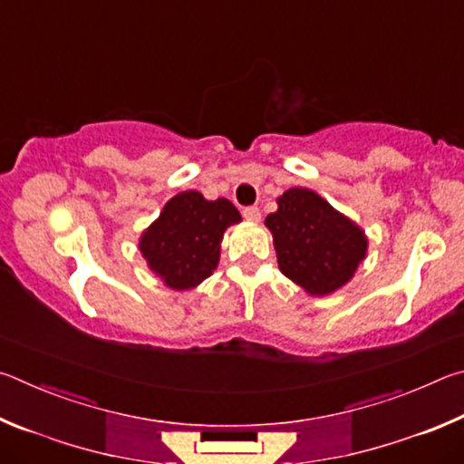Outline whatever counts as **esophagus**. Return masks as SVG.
Instances as JSON below:
<instances>
[{"label": "esophagus", "mask_w": 464, "mask_h": 464, "mask_svg": "<svg viewBox=\"0 0 464 464\" xmlns=\"http://www.w3.org/2000/svg\"><path fill=\"white\" fill-rule=\"evenodd\" d=\"M243 217H246L247 221H251V223H260L262 213H260V208H257V207H247V208H243Z\"/></svg>", "instance_id": "esophagus-1"}]
</instances>
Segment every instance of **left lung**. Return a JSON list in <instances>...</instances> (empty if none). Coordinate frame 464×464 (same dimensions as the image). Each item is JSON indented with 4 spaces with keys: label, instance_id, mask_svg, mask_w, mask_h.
Instances as JSON below:
<instances>
[{
    "label": "left lung",
    "instance_id": "1",
    "mask_svg": "<svg viewBox=\"0 0 464 464\" xmlns=\"http://www.w3.org/2000/svg\"><path fill=\"white\" fill-rule=\"evenodd\" d=\"M266 217L278 268L311 296H327L354 278L368 237L352 218L309 188H290Z\"/></svg>",
    "mask_w": 464,
    "mask_h": 464
}]
</instances>
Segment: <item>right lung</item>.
<instances>
[{
	"mask_svg": "<svg viewBox=\"0 0 464 464\" xmlns=\"http://www.w3.org/2000/svg\"><path fill=\"white\" fill-rule=\"evenodd\" d=\"M239 210L227 198L207 200L200 192H179L140 233L139 251L157 278L171 290H190L217 270L221 241Z\"/></svg>",
	"mask_w": 464,
	"mask_h": 464,
	"instance_id": "obj_1",
	"label": "right lung"
}]
</instances>
